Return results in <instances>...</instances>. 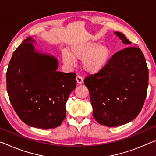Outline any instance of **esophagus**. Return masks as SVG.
<instances>
[{
  "label": "esophagus",
  "instance_id": "1",
  "mask_svg": "<svg viewBox=\"0 0 156 156\" xmlns=\"http://www.w3.org/2000/svg\"><path fill=\"white\" fill-rule=\"evenodd\" d=\"M76 82H77L78 84H82L83 82V78L82 76H80V75H78L77 76H76Z\"/></svg>",
  "mask_w": 156,
  "mask_h": 156
}]
</instances>
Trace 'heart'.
Returning a JSON list of instances; mask_svg holds the SVG:
<instances>
[{
    "instance_id": "heart-1",
    "label": "heart",
    "mask_w": 156,
    "mask_h": 156,
    "mask_svg": "<svg viewBox=\"0 0 156 156\" xmlns=\"http://www.w3.org/2000/svg\"><path fill=\"white\" fill-rule=\"evenodd\" d=\"M110 51L107 47L98 43H87L74 46L71 52L64 51L62 54L64 62L73 65L75 60H83V66L85 71L96 73L101 71L108 63Z\"/></svg>"
}]
</instances>
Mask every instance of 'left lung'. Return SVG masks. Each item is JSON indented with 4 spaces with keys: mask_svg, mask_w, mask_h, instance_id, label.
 Listing matches in <instances>:
<instances>
[{
    "mask_svg": "<svg viewBox=\"0 0 156 156\" xmlns=\"http://www.w3.org/2000/svg\"><path fill=\"white\" fill-rule=\"evenodd\" d=\"M123 43L131 42L115 32ZM90 91L93 117L100 124L115 127L137 117L144 105L149 85V69L137 46H128L114 54L101 71L84 80Z\"/></svg>",
    "mask_w": 156,
    "mask_h": 156,
    "instance_id": "1",
    "label": "left lung"
}]
</instances>
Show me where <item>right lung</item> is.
Wrapping results in <instances>:
<instances>
[{
    "instance_id": "right-lung-1",
    "label": "right lung",
    "mask_w": 156,
    "mask_h": 156,
    "mask_svg": "<svg viewBox=\"0 0 156 156\" xmlns=\"http://www.w3.org/2000/svg\"><path fill=\"white\" fill-rule=\"evenodd\" d=\"M28 37L13 53L6 73L7 90L19 117L32 127L50 129L66 117L65 105L76 86L75 73L57 71L55 57L34 50Z\"/></svg>"
}]
</instances>
